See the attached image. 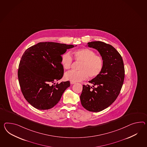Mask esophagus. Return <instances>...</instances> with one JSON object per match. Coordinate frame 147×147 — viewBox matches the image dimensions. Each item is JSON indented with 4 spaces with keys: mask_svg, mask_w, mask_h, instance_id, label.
I'll use <instances>...</instances> for the list:
<instances>
[{
    "mask_svg": "<svg viewBox=\"0 0 147 147\" xmlns=\"http://www.w3.org/2000/svg\"><path fill=\"white\" fill-rule=\"evenodd\" d=\"M70 83H71V84H73L75 83V82H72V81H71V82H70Z\"/></svg>",
    "mask_w": 147,
    "mask_h": 147,
    "instance_id": "esophagus-1",
    "label": "esophagus"
}]
</instances>
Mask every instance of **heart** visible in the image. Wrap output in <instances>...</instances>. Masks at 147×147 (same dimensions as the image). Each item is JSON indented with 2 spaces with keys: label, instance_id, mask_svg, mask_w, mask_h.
I'll list each match as a JSON object with an SVG mask.
<instances>
[{
  "label": "heart",
  "instance_id": "heart-1",
  "mask_svg": "<svg viewBox=\"0 0 147 147\" xmlns=\"http://www.w3.org/2000/svg\"><path fill=\"white\" fill-rule=\"evenodd\" d=\"M71 55L76 61L80 63L79 71H69L65 73V79L72 82H79L88 77L93 79L100 75L104 66V61L99 55L88 48H82L72 52ZM71 54L66 53L61 57V64L63 68H71L73 58Z\"/></svg>",
  "mask_w": 147,
  "mask_h": 147
}]
</instances>
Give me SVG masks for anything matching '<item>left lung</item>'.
Masks as SVG:
<instances>
[{
    "mask_svg": "<svg viewBox=\"0 0 147 147\" xmlns=\"http://www.w3.org/2000/svg\"><path fill=\"white\" fill-rule=\"evenodd\" d=\"M88 44L99 52L104 66L100 75L89 81L92 86L83 85L80 100L86 110L98 112L111 105L118 97L124 80L125 69L122 56L111 45L101 41Z\"/></svg>",
    "mask_w": 147,
    "mask_h": 147,
    "instance_id": "obj_1",
    "label": "left lung"
}]
</instances>
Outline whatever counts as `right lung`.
I'll return each mask as SVG.
<instances>
[{"label": "right lung", "instance_id": "add662e5", "mask_svg": "<svg viewBox=\"0 0 147 147\" xmlns=\"http://www.w3.org/2000/svg\"><path fill=\"white\" fill-rule=\"evenodd\" d=\"M73 47L72 45L43 42L25 50L18 66V81L23 95L34 107L40 110L53 107L70 86L68 81L56 84L55 82L64 74L61 55Z\"/></svg>", "mask_w": 147, "mask_h": 147}]
</instances>
